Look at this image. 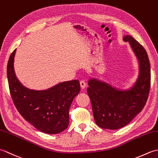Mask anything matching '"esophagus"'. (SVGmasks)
Returning a JSON list of instances; mask_svg holds the SVG:
<instances>
[{"label": "esophagus", "mask_w": 158, "mask_h": 158, "mask_svg": "<svg viewBox=\"0 0 158 158\" xmlns=\"http://www.w3.org/2000/svg\"><path fill=\"white\" fill-rule=\"evenodd\" d=\"M80 85H81V87L82 89H84L85 88L86 83H85V81H84V80H81V81H80Z\"/></svg>", "instance_id": "1"}]
</instances>
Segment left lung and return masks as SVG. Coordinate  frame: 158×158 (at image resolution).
Returning a JSON list of instances; mask_svg holds the SVG:
<instances>
[{"mask_svg":"<svg viewBox=\"0 0 158 158\" xmlns=\"http://www.w3.org/2000/svg\"><path fill=\"white\" fill-rule=\"evenodd\" d=\"M128 42L139 62V73L130 89H120L105 81L92 78L87 88L96 123L103 129L117 130L127 125L141 111L147 102L151 84L150 62L146 50L132 36Z\"/></svg>","mask_w":158,"mask_h":158,"instance_id":"left-lung-1","label":"left lung"}]
</instances>
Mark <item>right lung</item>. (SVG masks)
<instances>
[{
  "mask_svg": "<svg viewBox=\"0 0 158 158\" xmlns=\"http://www.w3.org/2000/svg\"><path fill=\"white\" fill-rule=\"evenodd\" d=\"M16 49L9 57L7 79L13 103L23 119L42 132L56 135L66 130L69 123V109L79 93V80L64 81L44 90L26 88L17 78L14 58Z\"/></svg>",
  "mask_w": 158,
  "mask_h": 158,
  "instance_id": "add662e5",
  "label": "right lung"
}]
</instances>
